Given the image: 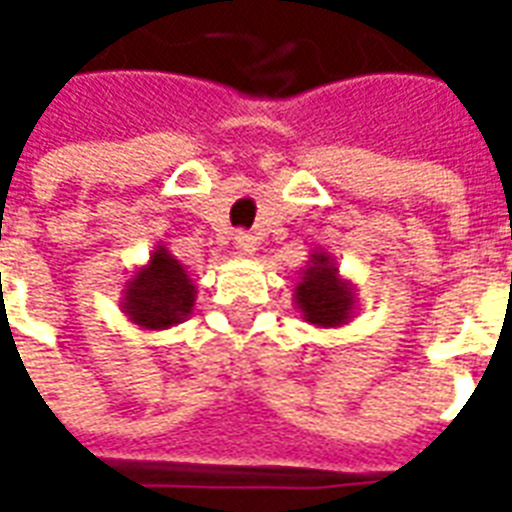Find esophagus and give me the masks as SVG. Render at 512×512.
I'll return each mask as SVG.
<instances>
[{
  "label": "esophagus",
  "mask_w": 512,
  "mask_h": 512,
  "mask_svg": "<svg viewBox=\"0 0 512 512\" xmlns=\"http://www.w3.org/2000/svg\"><path fill=\"white\" fill-rule=\"evenodd\" d=\"M235 249L241 257H252L257 252V238L252 233H238L235 235Z\"/></svg>",
  "instance_id": "esophagus-1"
}]
</instances>
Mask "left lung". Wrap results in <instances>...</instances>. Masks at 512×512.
<instances>
[{"label":"left lung","instance_id":"1","mask_svg":"<svg viewBox=\"0 0 512 512\" xmlns=\"http://www.w3.org/2000/svg\"><path fill=\"white\" fill-rule=\"evenodd\" d=\"M293 304L315 329H340L356 315V288L340 274V266L326 249H315L299 271Z\"/></svg>","mask_w":512,"mask_h":512}]
</instances>
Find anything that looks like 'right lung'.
Returning a JSON list of instances; mask_svg holds the SVG:
<instances>
[{"label": "right lung", "instance_id": "add662e5", "mask_svg": "<svg viewBox=\"0 0 512 512\" xmlns=\"http://www.w3.org/2000/svg\"><path fill=\"white\" fill-rule=\"evenodd\" d=\"M194 301L197 288L186 266L175 260L167 244H156L145 266H136L128 274L120 310L139 329L161 332L186 321L194 310Z\"/></svg>", "mask_w": 512, "mask_h": 512}]
</instances>
